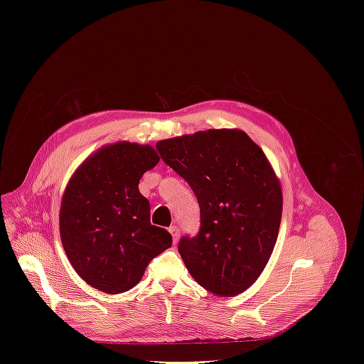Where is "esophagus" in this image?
<instances>
[{
  "mask_svg": "<svg viewBox=\"0 0 364 364\" xmlns=\"http://www.w3.org/2000/svg\"><path fill=\"white\" fill-rule=\"evenodd\" d=\"M168 230H170V234L173 237V243L176 245L179 241V229H178V226H170Z\"/></svg>",
  "mask_w": 364,
  "mask_h": 364,
  "instance_id": "1",
  "label": "esophagus"
}]
</instances>
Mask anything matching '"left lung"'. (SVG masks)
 <instances>
[{
	"mask_svg": "<svg viewBox=\"0 0 364 364\" xmlns=\"http://www.w3.org/2000/svg\"><path fill=\"white\" fill-rule=\"evenodd\" d=\"M156 149L199 200L200 232L179 243L190 274L217 296L246 291L279 232L282 190L270 161L240 129L199 130L158 141Z\"/></svg>",
	"mask_w": 364,
	"mask_h": 364,
	"instance_id": "left-lung-1",
	"label": "left lung"
}]
</instances>
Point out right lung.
<instances>
[{
	"label": "right lung",
	"instance_id": "obj_1",
	"mask_svg": "<svg viewBox=\"0 0 364 364\" xmlns=\"http://www.w3.org/2000/svg\"><path fill=\"white\" fill-rule=\"evenodd\" d=\"M159 159L150 144L118 141L87 156L68 181L60 240L73 269L91 287L107 294L134 289L149 262L171 246L167 230L150 223V203L138 188Z\"/></svg>",
	"mask_w": 364,
	"mask_h": 364
}]
</instances>
